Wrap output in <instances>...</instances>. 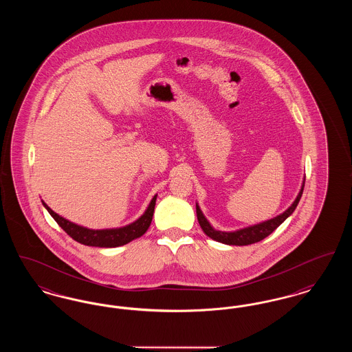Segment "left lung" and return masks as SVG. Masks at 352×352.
<instances>
[{"label":"left lung","instance_id":"left-lung-1","mask_svg":"<svg viewBox=\"0 0 352 352\" xmlns=\"http://www.w3.org/2000/svg\"><path fill=\"white\" fill-rule=\"evenodd\" d=\"M303 187H305V181L302 182L301 190H300L296 201H293L292 206L287 210H285L283 214L277 215L276 218L265 220L263 223L254 224V226L240 228V230H236V231H232V232L218 231V230H215L210 224V221L203 215V212H201V210L199 208L198 203H197L198 221L201 224L203 232L207 234L208 237H211L212 240H217L219 243H223V244H227V245H250V244H253V243H258V241H261L263 239H265L267 236L272 234L280 224H283L285 220L294 212L298 201L301 199Z\"/></svg>","mask_w":352,"mask_h":352}]
</instances>
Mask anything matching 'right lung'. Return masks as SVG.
I'll use <instances>...</instances> for the list:
<instances>
[{
    "instance_id": "add662e5",
    "label": "right lung",
    "mask_w": 352,
    "mask_h": 352,
    "mask_svg": "<svg viewBox=\"0 0 352 352\" xmlns=\"http://www.w3.org/2000/svg\"><path fill=\"white\" fill-rule=\"evenodd\" d=\"M155 201H157V195L153 197L145 212L133 223H131L125 227L109 228V230H89V228L82 227V226H78L67 219L62 218L56 212H54L45 201H42V204L49 211V214L54 218V220L59 224V227H62L63 231L69 234L74 240H76L78 243L84 244V245H89V247L115 248V247H120V245L131 243L132 240L141 237L148 231L151 219H153V214H154Z\"/></svg>"
}]
</instances>
